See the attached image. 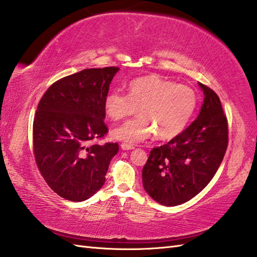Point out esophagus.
<instances>
[{
    "label": "esophagus",
    "instance_id": "esophagus-1",
    "mask_svg": "<svg viewBox=\"0 0 257 257\" xmlns=\"http://www.w3.org/2000/svg\"><path fill=\"white\" fill-rule=\"evenodd\" d=\"M120 147H121V149H122V150H124V151L134 150V149H135V146H134V144H129V143H122Z\"/></svg>",
    "mask_w": 257,
    "mask_h": 257
}]
</instances>
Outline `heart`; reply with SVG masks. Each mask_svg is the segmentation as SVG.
Wrapping results in <instances>:
<instances>
[{
	"instance_id": "1",
	"label": "heart",
	"mask_w": 257,
	"mask_h": 257,
	"mask_svg": "<svg viewBox=\"0 0 257 257\" xmlns=\"http://www.w3.org/2000/svg\"><path fill=\"white\" fill-rule=\"evenodd\" d=\"M197 96L193 89L177 84L159 75L136 78L128 84V94L113 91L105 97L104 109L113 120L139 116L113 130L118 140L135 143L156 134L160 140L179 136L194 113Z\"/></svg>"
}]
</instances>
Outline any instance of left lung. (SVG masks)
Instances as JSON below:
<instances>
[{
    "label": "left lung",
    "mask_w": 257,
    "mask_h": 257,
    "mask_svg": "<svg viewBox=\"0 0 257 257\" xmlns=\"http://www.w3.org/2000/svg\"><path fill=\"white\" fill-rule=\"evenodd\" d=\"M205 97L199 117L164 146L151 150L142 170L148 194L165 206L191 200L218 170L228 147V120L218 95L200 83Z\"/></svg>",
    "instance_id": "left-lung-1"
}]
</instances>
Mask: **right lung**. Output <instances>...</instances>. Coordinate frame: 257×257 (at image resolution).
<instances>
[{
    "label": "right lung",
    "instance_id": "1",
    "mask_svg": "<svg viewBox=\"0 0 257 257\" xmlns=\"http://www.w3.org/2000/svg\"><path fill=\"white\" fill-rule=\"evenodd\" d=\"M118 67L83 69L55 81L38 104L32 130L34 155L43 179L72 202L89 199L105 182L118 143L107 135L104 100Z\"/></svg>",
    "mask_w": 257,
    "mask_h": 257
}]
</instances>
